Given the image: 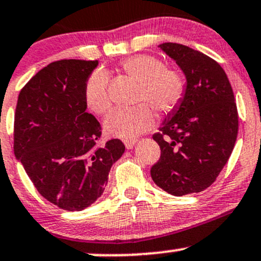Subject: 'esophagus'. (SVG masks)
Listing matches in <instances>:
<instances>
[{
    "instance_id": "34e87169",
    "label": "esophagus",
    "mask_w": 261,
    "mask_h": 261,
    "mask_svg": "<svg viewBox=\"0 0 261 261\" xmlns=\"http://www.w3.org/2000/svg\"><path fill=\"white\" fill-rule=\"evenodd\" d=\"M136 142H137L136 139H126V140H124V144H125L127 150H131V148H133L134 146L136 145Z\"/></svg>"
}]
</instances>
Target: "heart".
Here are the masks:
<instances>
[{"instance_id":"1","label":"heart","mask_w":261,"mask_h":261,"mask_svg":"<svg viewBox=\"0 0 261 261\" xmlns=\"http://www.w3.org/2000/svg\"><path fill=\"white\" fill-rule=\"evenodd\" d=\"M120 69L139 82L135 100L145 102L110 111L104 120L108 135L119 139L135 137L153 125L154 113L151 107L161 115H168L182 102L186 91L185 79L179 71L166 68L161 59L148 54H137L120 63ZM84 98L95 114H104L109 110L111 98L109 76L105 71L95 70L89 75L84 87Z\"/></svg>"}]
</instances>
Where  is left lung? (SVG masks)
<instances>
[{
	"instance_id": "left-lung-1",
	"label": "left lung",
	"mask_w": 261,
	"mask_h": 261,
	"mask_svg": "<svg viewBox=\"0 0 261 261\" xmlns=\"http://www.w3.org/2000/svg\"><path fill=\"white\" fill-rule=\"evenodd\" d=\"M161 49L186 75L185 96L152 136L161 157L153 182L172 196L198 193L216 181L238 136V110L227 74L214 59L178 43Z\"/></svg>"
}]
</instances>
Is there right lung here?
<instances>
[{
  "label": "right lung",
  "instance_id": "add662e5",
  "mask_svg": "<svg viewBox=\"0 0 261 261\" xmlns=\"http://www.w3.org/2000/svg\"><path fill=\"white\" fill-rule=\"evenodd\" d=\"M98 64L79 59L50 63L17 100L14 156L41 196L65 211L93 204L125 151L119 139L99 147L101 126L85 111V83Z\"/></svg>",
  "mask_w": 261,
  "mask_h": 261
}]
</instances>
